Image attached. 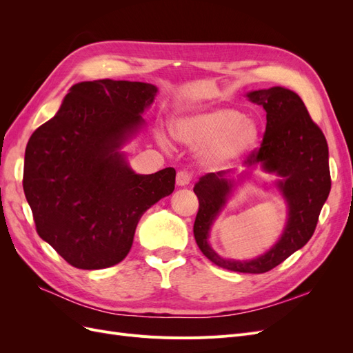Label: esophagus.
<instances>
[{"mask_svg": "<svg viewBox=\"0 0 353 353\" xmlns=\"http://www.w3.org/2000/svg\"><path fill=\"white\" fill-rule=\"evenodd\" d=\"M191 183V174H188L187 170H179L176 174V185L179 187H185Z\"/></svg>", "mask_w": 353, "mask_h": 353, "instance_id": "esophagus-1", "label": "esophagus"}]
</instances>
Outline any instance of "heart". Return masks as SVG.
Wrapping results in <instances>:
<instances>
[{
    "label": "heart",
    "mask_w": 353,
    "mask_h": 353,
    "mask_svg": "<svg viewBox=\"0 0 353 353\" xmlns=\"http://www.w3.org/2000/svg\"><path fill=\"white\" fill-rule=\"evenodd\" d=\"M170 132L185 145H201L199 157L203 165L210 168L231 166L254 150L261 140L258 121L225 105L181 114L170 122ZM160 141L166 144L163 135H160Z\"/></svg>",
    "instance_id": "b5f03b06"
}]
</instances>
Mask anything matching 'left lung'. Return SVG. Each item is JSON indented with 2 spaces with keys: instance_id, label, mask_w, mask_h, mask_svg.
<instances>
[{
  "instance_id": "8db88e82",
  "label": "left lung",
  "mask_w": 353,
  "mask_h": 353,
  "mask_svg": "<svg viewBox=\"0 0 353 353\" xmlns=\"http://www.w3.org/2000/svg\"><path fill=\"white\" fill-rule=\"evenodd\" d=\"M245 95L266 112L262 144L245 157L244 166L248 170L239 178L227 177L230 170L200 176L194 185L199 199L194 239L201 253L221 268L262 274L271 271L296 250L302 249L312 237L319 212L331 188L328 145L323 131L311 119L302 99L296 92L283 87H272ZM258 165L279 176L276 186L288 203V223L279 241L258 259L250 261L225 260L210 248V227L238 181Z\"/></svg>"
}]
</instances>
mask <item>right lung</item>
Listing matches in <instances>:
<instances>
[{"mask_svg": "<svg viewBox=\"0 0 353 353\" xmlns=\"http://www.w3.org/2000/svg\"><path fill=\"white\" fill-rule=\"evenodd\" d=\"M152 83H74L59 112L30 135L23 190L39 237L79 270L109 268L130 253L137 223L175 188V169L135 174L121 152L145 125Z\"/></svg>", "mask_w": 353, "mask_h": 353, "instance_id": "1", "label": "right lung"}]
</instances>
